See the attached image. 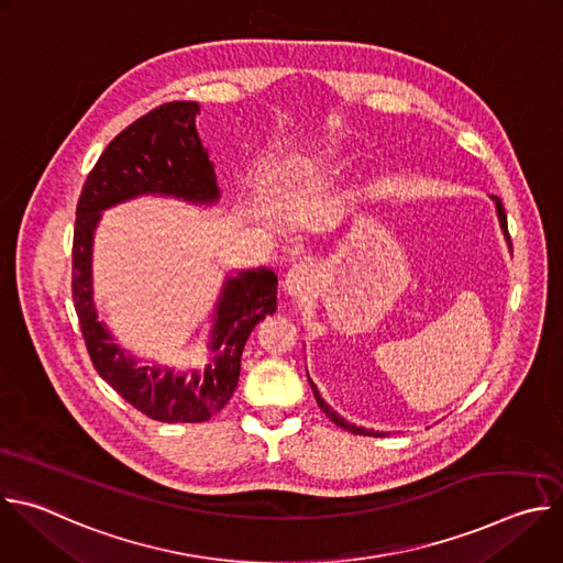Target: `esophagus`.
I'll use <instances>...</instances> for the list:
<instances>
[{
	"instance_id": "esophagus-1",
	"label": "esophagus",
	"mask_w": 563,
	"mask_h": 563,
	"mask_svg": "<svg viewBox=\"0 0 563 563\" xmlns=\"http://www.w3.org/2000/svg\"><path fill=\"white\" fill-rule=\"evenodd\" d=\"M313 280H316L313 263H309V261H298V263H294L291 269L287 272L285 291H287L291 298L305 296V294L313 287Z\"/></svg>"
}]
</instances>
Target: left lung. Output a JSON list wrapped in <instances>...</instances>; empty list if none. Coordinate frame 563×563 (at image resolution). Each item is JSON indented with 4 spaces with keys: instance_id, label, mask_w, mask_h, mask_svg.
I'll use <instances>...</instances> for the list:
<instances>
[{
    "instance_id": "left-lung-1",
    "label": "left lung",
    "mask_w": 563,
    "mask_h": 563,
    "mask_svg": "<svg viewBox=\"0 0 563 563\" xmlns=\"http://www.w3.org/2000/svg\"><path fill=\"white\" fill-rule=\"evenodd\" d=\"M490 198H493V202H495V207H497V218H499V224H501L504 238L508 240V247H510V252H512L510 233H508V218H506L504 205H501V200H499L497 196H490ZM307 378H309V374H307ZM309 385H311V391H313V398H316L318 408L328 415V419H330L332 423H336L339 428H343V430H347V432H352V434H363V437H383V432H376V430H367V428H361V426H356V423H350V421H345V419H343L339 412H334V410H332V408L325 404V398L320 396V391L316 389V385H313V380H311V378H309Z\"/></svg>"
}]
</instances>
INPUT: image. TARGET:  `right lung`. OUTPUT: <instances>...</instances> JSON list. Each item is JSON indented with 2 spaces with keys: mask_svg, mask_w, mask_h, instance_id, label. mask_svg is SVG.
<instances>
[{
  "mask_svg": "<svg viewBox=\"0 0 563 563\" xmlns=\"http://www.w3.org/2000/svg\"><path fill=\"white\" fill-rule=\"evenodd\" d=\"M198 113V102H169L126 126L100 155L75 211L73 302L91 361L133 408L163 423H200L227 406L238 385L245 343L261 320L276 311L278 294V276L267 267L227 274L211 309L205 361L189 369L144 363L100 320L93 243L102 213L142 196L198 207L220 200L213 163L196 129Z\"/></svg>",
  "mask_w": 563,
  "mask_h": 563,
  "instance_id": "right-lung-1",
  "label": "right lung"
}]
</instances>
